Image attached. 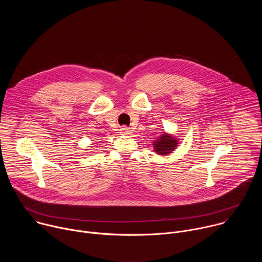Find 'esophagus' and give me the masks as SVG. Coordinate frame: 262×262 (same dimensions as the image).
Masks as SVG:
<instances>
[{
    "instance_id": "esophagus-1",
    "label": "esophagus",
    "mask_w": 262,
    "mask_h": 262,
    "mask_svg": "<svg viewBox=\"0 0 262 262\" xmlns=\"http://www.w3.org/2000/svg\"><path fill=\"white\" fill-rule=\"evenodd\" d=\"M120 135H122V136H127V135H130L132 134V130H130V128L129 127H126V126H122L121 128H120Z\"/></svg>"
}]
</instances>
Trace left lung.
I'll list each match as a JSON object with an SVG mask.
<instances>
[{
	"mask_svg": "<svg viewBox=\"0 0 262 262\" xmlns=\"http://www.w3.org/2000/svg\"><path fill=\"white\" fill-rule=\"evenodd\" d=\"M155 144V151L159 155H168L171 151H173L176 145H177V140H175L173 137L168 136V135H162L161 138H159Z\"/></svg>",
	"mask_w": 262,
	"mask_h": 262,
	"instance_id": "1",
	"label": "left lung"
}]
</instances>
